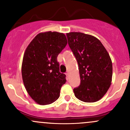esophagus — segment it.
I'll return each mask as SVG.
<instances>
[{"instance_id":"obj_1","label":"esophagus","mask_w":130,"mask_h":130,"mask_svg":"<svg viewBox=\"0 0 130 130\" xmlns=\"http://www.w3.org/2000/svg\"><path fill=\"white\" fill-rule=\"evenodd\" d=\"M66 75H67V77H68H68H69V76H70V74H69V73H68V72H67V73H66Z\"/></svg>"}]
</instances>
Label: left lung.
Returning <instances> with one entry per match:
<instances>
[{
	"label": "left lung",
	"mask_w": 130,
	"mask_h": 130,
	"mask_svg": "<svg viewBox=\"0 0 130 130\" xmlns=\"http://www.w3.org/2000/svg\"><path fill=\"white\" fill-rule=\"evenodd\" d=\"M68 43L76 59L80 83L73 89L77 99L96 102L111 84L112 64L109 55L96 37L80 32L67 34Z\"/></svg>",
	"instance_id": "left-lung-1"
}]
</instances>
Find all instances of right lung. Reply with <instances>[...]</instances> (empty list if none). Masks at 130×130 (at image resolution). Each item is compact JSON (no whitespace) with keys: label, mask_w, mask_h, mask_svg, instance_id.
I'll return each instance as SVG.
<instances>
[{"label":"right lung","mask_w":130,"mask_h":130,"mask_svg":"<svg viewBox=\"0 0 130 130\" xmlns=\"http://www.w3.org/2000/svg\"><path fill=\"white\" fill-rule=\"evenodd\" d=\"M67 44L62 33L38 34L27 47L22 64V76L27 92L39 104L53 103L60 96L66 75L61 73L59 54Z\"/></svg>","instance_id":"obj_1"}]
</instances>
